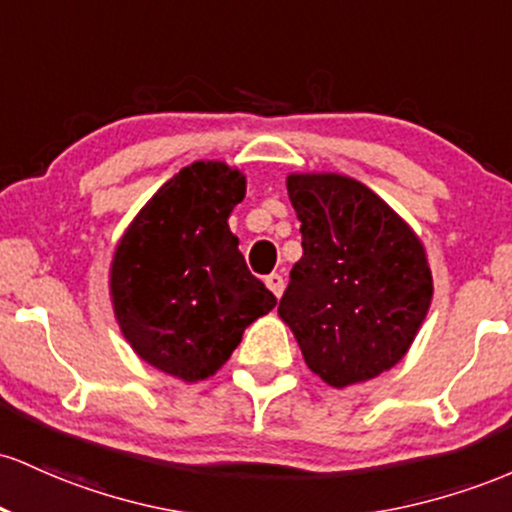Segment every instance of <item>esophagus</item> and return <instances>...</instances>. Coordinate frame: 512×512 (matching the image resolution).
Wrapping results in <instances>:
<instances>
[{
  "label": "esophagus",
  "instance_id": "obj_1",
  "mask_svg": "<svg viewBox=\"0 0 512 512\" xmlns=\"http://www.w3.org/2000/svg\"><path fill=\"white\" fill-rule=\"evenodd\" d=\"M266 285H268V290H271L275 297L283 295V290H285V280H283V275H278V273L266 275Z\"/></svg>",
  "mask_w": 512,
  "mask_h": 512
}]
</instances>
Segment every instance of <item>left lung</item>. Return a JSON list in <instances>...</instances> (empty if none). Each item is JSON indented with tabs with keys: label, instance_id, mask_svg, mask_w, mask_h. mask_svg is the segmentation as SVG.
Returning a JSON list of instances; mask_svg holds the SVG:
<instances>
[{
	"label": "left lung",
	"instance_id": "obj_1",
	"mask_svg": "<svg viewBox=\"0 0 512 512\" xmlns=\"http://www.w3.org/2000/svg\"><path fill=\"white\" fill-rule=\"evenodd\" d=\"M287 193L304 254L278 314L321 380H372L404 358L426 319L433 278L421 241L360 181L295 174Z\"/></svg>",
	"mask_w": 512,
	"mask_h": 512
}]
</instances>
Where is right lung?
Segmentation results:
<instances>
[{
  "instance_id": "right-lung-1",
  "label": "right lung",
  "mask_w": 512,
  "mask_h": 512,
  "mask_svg": "<svg viewBox=\"0 0 512 512\" xmlns=\"http://www.w3.org/2000/svg\"><path fill=\"white\" fill-rule=\"evenodd\" d=\"M246 181L220 162H195L166 181L125 237L111 268L120 329L166 375H215L275 295L246 268L227 217Z\"/></svg>"
}]
</instances>
